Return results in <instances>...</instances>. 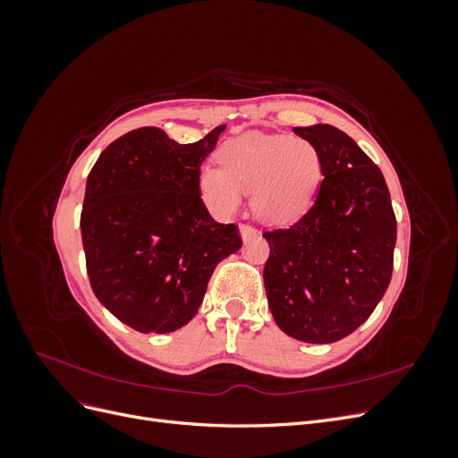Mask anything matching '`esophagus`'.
Masks as SVG:
<instances>
[{"instance_id":"obj_1","label":"esophagus","mask_w":458,"mask_h":458,"mask_svg":"<svg viewBox=\"0 0 458 458\" xmlns=\"http://www.w3.org/2000/svg\"><path fill=\"white\" fill-rule=\"evenodd\" d=\"M241 237L246 241V239H250V237H254V234H258V229L254 227V225H250V224H241Z\"/></svg>"}]
</instances>
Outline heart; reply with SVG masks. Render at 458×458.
<instances>
[{"label":"heart","instance_id":"obj_1","mask_svg":"<svg viewBox=\"0 0 458 458\" xmlns=\"http://www.w3.org/2000/svg\"><path fill=\"white\" fill-rule=\"evenodd\" d=\"M216 158L219 168H204L199 189L224 216L237 212L248 192L261 219L284 224L308 210L321 179V158L303 137L241 135L221 145Z\"/></svg>","mask_w":458,"mask_h":458}]
</instances>
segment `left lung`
<instances>
[{"label":"left lung","instance_id":"8db88e82","mask_svg":"<svg viewBox=\"0 0 458 458\" xmlns=\"http://www.w3.org/2000/svg\"><path fill=\"white\" fill-rule=\"evenodd\" d=\"M294 133L317 148L325 177L296 224L263 233V283L283 332L332 344L361 327L387 290L397 221L382 172L350 135L328 123Z\"/></svg>","mask_w":458,"mask_h":458}]
</instances>
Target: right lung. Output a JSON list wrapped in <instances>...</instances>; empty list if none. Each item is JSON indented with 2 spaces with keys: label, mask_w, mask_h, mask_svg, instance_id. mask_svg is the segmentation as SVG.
<instances>
[{
  "label": "right lung",
  "mask_w": 458,
  "mask_h": 458,
  "mask_svg": "<svg viewBox=\"0 0 458 458\" xmlns=\"http://www.w3.org/2000/svg\"><path fill=\"white\" fill-rule=\"evenodd\" d=\"M217 126L182 145L160 128L110 143L88 175L80 216L93 293L137 332L185 327L221 259L242 246L239 225L217 224L200 199V165Z\"/></svg>",
  "instance_id": "right-lung-1"
}]
</instances>
